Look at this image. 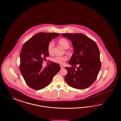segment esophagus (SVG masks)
<instances>
[{
  "label": "esophagus",
  "mask_w": 121,
  "mask_h": 121,
  "mask_svg": "<svg viewBox=\"0 0 121 121\" xmlns=\"http://www.w3.org/2000/svg\"><path fill=\"white\" fill-rule=\"evenodd\" d=\"M60 67H61V69H62V68H64V66L61 65V66H60Z\"/></svg>",
  "instance_id": "obj_1"
}]
</instances>
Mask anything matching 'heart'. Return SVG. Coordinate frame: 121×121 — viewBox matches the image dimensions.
Wrapping results in <instances>:
<instances>
[{
	"label": "heart",
	"mask_w": 121,
	"mask_h": 121,
	"mask_svg": "<svg viewBox=\"0 0 121 121\" xmlns=\"http://www.w3.org/2000/svg\"><path fill=\"white\" fill-rule=\"evenodd\" d=\"M59 44L65 49H67L69 47V43L68 41L65 39H61L59 41ZM54 45V43L53 41H51L48 46V51L49 54H51L52 52V49ZM67 60V58L65 56L59 57L56 56L53 59V61L56 63L63 65L65 63Z\"/></svg>",
	"instance_id": "b5f03b06"
}]
</instances>
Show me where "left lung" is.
I'll use <instances>...</instances> for the list:
<instances>
[{"label":"left lung","instance_id":"1","mask_svg":"<svg viewBox=\"0 0 121 121\" xmlns=\"http://www.w3.org/2000/svg\"><path fill=\"white\" fill-rule=\"evenodd\" d=\"M61 35L71 41L74 53L66 67L65 76L67 84L77 89H85L91 86L97 78L101 67L100 52L94 41L81 33H66ZM79 64L75 69L73 66Z\"/></svg>","mask_w":121,"mask_h":121}]
</instances>
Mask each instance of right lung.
<instances>
[{
  "mask_svg": "<svg viewBox=\"0 0 121 121\" xmlns=\"http://www.w3.org/2000/svg\"><path fill=\"white\" fill-rule=\"evenodd\" d=\"M59 35L58 33L39 32L23 44L20 54L19 69L30 87L36 90L45 88L60 70L59 65L54 62L44 68L42 66L43 61L49 56L48 45Z\"/></svg>",
  "mask_w": 121,
  "mask_h": 121,
  "instance_id": "right-lung-1",
  "label": "right lung"
}]
</instances>
